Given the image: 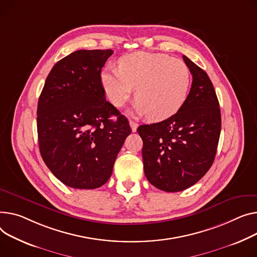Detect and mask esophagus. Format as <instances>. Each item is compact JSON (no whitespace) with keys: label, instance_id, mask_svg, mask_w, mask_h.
Listing matches in <instances>:
<instances>
[{"label":"esophagus","instance_id":"34e87169","mask_svg":"<svg viewBox=\"0 0 257 257\" xmlns=\"http://www.w3.org/2000/svg\"><path fill=\"white\" fill-rule=\"evenodd\" d=\"M129 124H130V127H131L132 132H135V131H136V129H138V127H139V124H138V123H135L134 121H130V122H129Z\"/></svg>","mask_w":257,"mask_h":257}]
</instances>
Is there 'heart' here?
<instances>
[{
	"instance_id": "1",
	"label": "heart",
	"mask_w": 257,
	"mask_h": 257,
	"mask_svg": "<svg viewBox=\"0 0 257 257\" xmlns=\"http://www.w3.org/2000/svg\"><path fill=\"white\" fill-rule=\"evenodd\" d=\"M101 83L116 107L124 105L136 88L138 113L149 115L154 121H162L177 113L185 104L191 74L181 60L139 51L119 59L118 68H104Z\"/></svg>"
}]
</instances>
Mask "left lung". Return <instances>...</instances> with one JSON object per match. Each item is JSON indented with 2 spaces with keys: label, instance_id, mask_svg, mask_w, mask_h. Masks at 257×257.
Wrapping results in <instances>:
<instances>
[{
  "label": "left lung",
  "instance_id": "left-lung-1",
  "mask_svg": "<svg viewBox=\"0 0 257 257\" xmlns=\"http://www.w3.org/2000/svg\"><path fill=\"white\" fill-rule=\"evenodd\" d=\"M183 60L193 78L185 104L164 121L138 128L144 142L145 175L166 192L185 190L207 174L221 131L219 102L210 77L186 56Z\"/></svg>",
  "mask_w": 257,
  "mask_h": 257
}]
</instances>
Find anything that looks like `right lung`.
I'll use <instances>...</instances> for the list:
<instances>
[{
  "label": "right lung",
  "mask_w": 257,
  "mask_h": 257,
  "mask_svg": "<svg viewBox=\"0 0 257 257\" xmlns=\"http://www.w3.org/2000/svg\"><path fill=\"white\" fill-rule=\"evenodd\" d=\"M112 54L80 49L68 55L53 67L39 97L41 157L57 179L75 189H95L108 181L131 133L127 117L106 101L101 83V69Z\"/></svg>",
  "instance_id": "1"
}]
</instances>
